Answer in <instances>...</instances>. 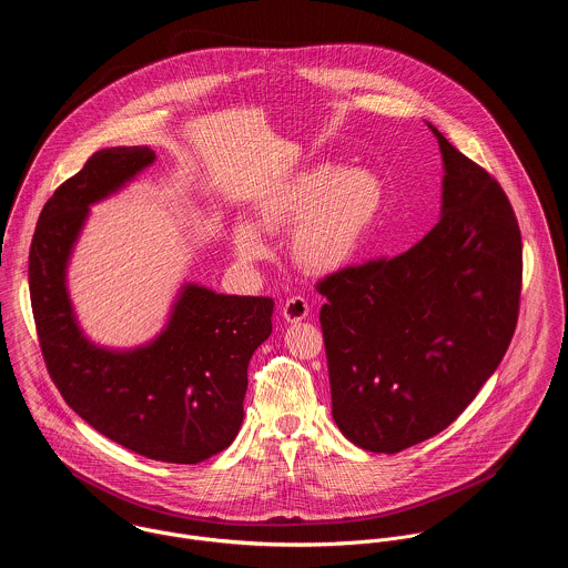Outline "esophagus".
Returning a JSON list of instances; mask_svg holds the SVG:
<instances>
[{
  "mask_svg": "<svg viewBox=\"0 0 568 568\" xmlns=\"http://www.w3.org/2000/svg\"><path fill=\"white\" fill-rule=\"evenodd\" d=\"M308 311H311L308 302H306L302 295H293V297H288V300L284 302V306H282V317H284L288 324H297V322H302V320L308 317Z\"/></svg>",
  "mask_w": 568,
  "mask_h": 568,
  "instance_id": "1",
  "label": "esophagus"
}]
</instances>
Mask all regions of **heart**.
<instances>
[{
  "label": "heart",
  "mask_w": 568,
  "mask_h": 568,
  "mask_svg": "<svg viewBox=\"0 0 568 568\" xmlns=\"http://www.w3.org/2000/svg\"><path fill=\"white\" fill-rule=\"evenodd\" d=\"M383 203L385 185L376 172L320 163L262 201L260 227L275 234L295 226L291 236L295 264L311 275H332L354 260ZM232 236L243 262L266 257L268 246L253 223L239 221Z\"/></svg>",
  "instance_id": "b5f03b06"
}]
</instances>
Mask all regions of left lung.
Here are the masks:
<instances>
[{
  "mask_svg": "<svg viewBox=\"0 0 568 568\" xmlns=\"http://www.w3.org/2000/svg\"><path fill=\"white\" fill-rule=\"evenodd\" d=\"M442 219L408 251L324 277L332 417L369 453L450 426L503 361L518 322L523 243L503 187L433 124Z\"/></svg>",
  "mask_w": 568,
  "mask_h": 568,
  "instance_id": "obj_1",
  "label": "left lung"
}]
</instances>
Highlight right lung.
Masks as SVG:
<instances>
[{"label":"right lung","mask_w":568,"mask_h":568,"mask_svg":"<svg viewBox=\"0 0 568 568\" xmlns=\"http://www.w3.org/2000/svg\"><path fill=\"white\" fill-rule=\"evenodd\" d=\"M153 162L149 146L104 149L57 187L30 244V302L50 378L89 426L142 457L199 464L241 430L246 367L273 329V300L185 284L151 343L106 349L82 334L65 284L89 205Z\"/></svg>","instance_id":"add662e5"}]
</instances>
